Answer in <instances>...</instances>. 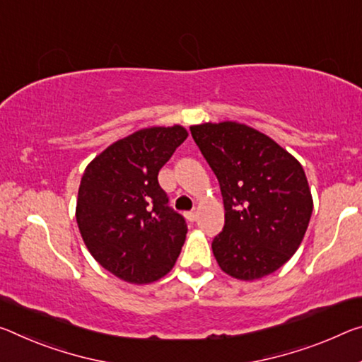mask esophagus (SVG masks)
Returning <instances> with one entry per match:
<instances>
[{
  "instance_id": "1",
  "label": "esophagus",
  "mask_w": 362,
  "mask_h": 362,
  "mask_svg": "<svg viewBox=\"0 0 362 362\" xmlns=\"http://www.w3.org/2000/svg\"><path fill=\"white\" fill-rule=\"evenodd\" d=\"M185 217H187V221H190V222H194V221H197V217H198V212H197V211H190V212H185Z\"/></svg>"
}]
</instances>
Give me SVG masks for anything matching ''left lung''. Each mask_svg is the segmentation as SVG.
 Returning a JSON list of instances; mask_svg holds the SVG:
<instances>
[{
  "label": "left lung",
  "mask_w": 362,
  "mask_h": 362,
  "mask_svg": "<svg viewBox=\"0 0 362 362\" xmlns=\"http://www.w3.org/2000/svg\"><path fill=\"white\" fill-rule=\"evenodd\" d=\"M192 136L219 180L226 208L212 253L223 272L257 280L300 248L313 214L303 165L271 136L232 122L192 125Z\"/></svg>",
  "instance_id": "8db88e82"
}]
</instances>
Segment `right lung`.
<instances>
[{"instance_id":"right-lung-1","label":"right lung","mask_w":362,"mask_h":362,"mask_svg":"<svg viewBox=\"0 0 362 362\" xmlns=\"http://www.w3.org/2000/svg\"><path fill=\"white\" fill-rule=\"evenodd\" d=\"M187 136L182 125L136 130L83 172L76 208L80 235L91 256L125 282L164 277L185 243V219L168 206L158 174Z\"/></svg>"}]
</instances>
